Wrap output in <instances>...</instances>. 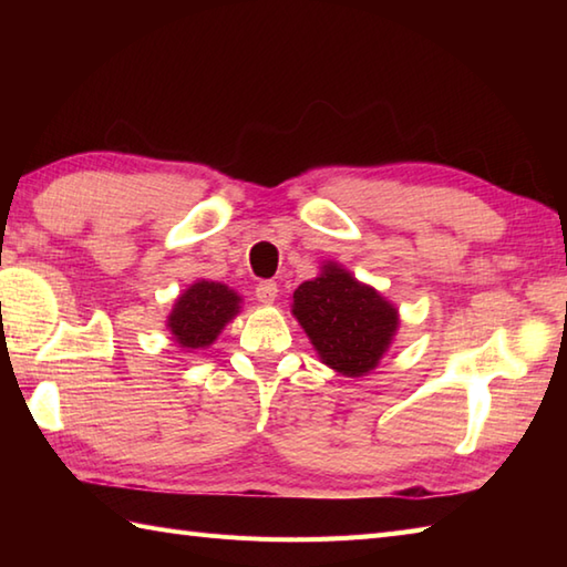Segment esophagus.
<instances>
[{
	"mask_svg": "<svg viewBox=\"0 0 567 567\" xmlns=\"http://www.w3.org/2000/svg\"><path fill=\"white\" fill-rule=\"evenodd\" d=\"M256 297H258V302H265V305L275 302V299H277V282L262 280V282L256 287Z\"/></svg>",
	"mask_w": 567,
	"mask_h": 567,
	"instance_id": "34e87169",
	"label": "esophagus"
}]
</instances>
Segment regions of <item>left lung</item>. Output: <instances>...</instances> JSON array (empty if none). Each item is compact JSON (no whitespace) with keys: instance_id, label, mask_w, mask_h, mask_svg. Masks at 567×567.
Instances as JSON below:
<instances>
[{"instance_id":"left-lung-1","label":"left lung","mask_w":567,"mask_h":567,"mask_svg":"<svg viewBox=\"0 0 567 567\" xmlns=\"http://www.w3.org/2000/svg\"><path fill=\"white\" fill-rule=\"evenodd\" d=\"M292 315L323 363L348 378L375 368L396 331V309L339 265L297 287Z\"/></svg>"}]
</instances>
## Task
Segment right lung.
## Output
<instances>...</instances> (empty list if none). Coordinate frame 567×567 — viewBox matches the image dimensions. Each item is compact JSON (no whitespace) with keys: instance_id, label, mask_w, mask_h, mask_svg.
Returning a JSON list of instances; mask_svg holds the SVG:
<instances>
[{"instance_id":"right-lung-1","label":"right lung","mask_w":567,"mask_h":567,"mask_svg":"<svg viewBox=\"0 0 567 567\" xmlns=\"http://www.w3.org/2000/svg\"><path fill=\"white\" fill-rule=\"evenodd\" d=\"M240 297L219 282H197L177 299L167 327L185 348H204L221 333L238 311Z\"/></svg>"}]
</instances>
